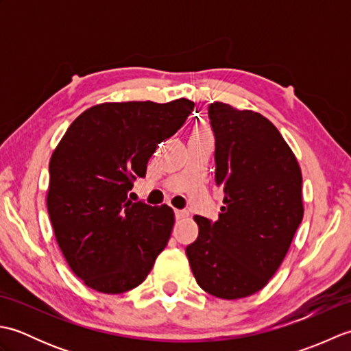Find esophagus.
Returning <instances> with one entry per match:
<instances>
[{"instance_id": "obj_1", "label": "esophagus", "mask_w": 351, "mask_h": 351, "mask_svg": "<svg viewBox=\"0 0 351 351\" xmlns=\"http://www.w3.org/2000/svg\"><path fill=\"white\" fill-rule=\"evenodd\" d=\"M187 215H189V213L185 211V210H175V217H176L178 220L187 217Z\"/></svg>"}]
</instances>
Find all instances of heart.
Segmentation results:
<instances>
[{
  "label": "heart",
  "instance_id": "1",
  "mask_svg": "<svg viewBox=\"0 0 351 351\" xmlns=\"http://www.w3.org/2000/svg\"><path fill=\"white\" fill-rule=\"evenodd\" d=\"M195 136H210L211 134V131H210V128H208L206 125H204V123H200V125H197L196 128H195Z\"/></svg>",
  "mask_w": 351,
  "mask_h": 351
}]
</instances>
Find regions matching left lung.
I'll list each match as a JSON object with an SVG mask.
<instances>
[{
	"label": "left lung",
	"mask_w": 351,
	"mask_h": 351,
	"mask_svg": "<svg viewBox=\"0 0 351 351\" xmlns=\"http://www.w3.org/2000/svg\"><path fill=\"white\" fill-rule=\"evenodd\" d=\"M219 220L195 215L199 235L187 253L197 285L219 299H243L278 271L303 219L302 170L278 128L263 114L214 102Z\"/></svg>",
	"instance_id": "1"
}]
</instances>
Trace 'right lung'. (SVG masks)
Instances as JSON below:
<instances>
[{"label":"right lung","instance_id":"right-lung-1","mask_svg":"<svg viewBox=\"0 0 351 351\" xmlns=\"http://www.w3.org/2000/svg\"><path fill=\"white\" fill-rule=\"evenodd\" d=\"M195 108L190 99L104 102L71 123L49 160L47 206L58 247L73 274L104 294L138 287L175 225L167 205L131 202L156 145Z\"/></svg>","mask_w":351,"mask_h":351}]
</instances>
